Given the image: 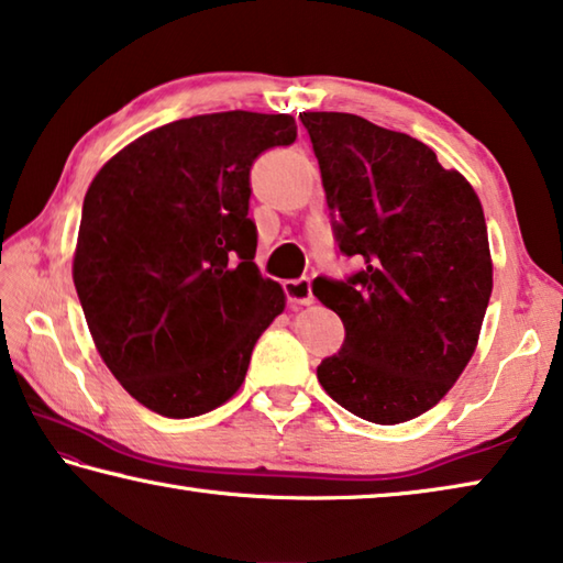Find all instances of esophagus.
<instances>
[{"instance_id":"1","label":"esophagus","mask_w":563,"mask_h":563,"mask_svg":"<svg viewBox=\"0 0 563 563\" xmlns=\"http://www.w3.org/2000/svg\"><path fill=\"white\" fill-rule=\"evenodd\" d=\"M285 295H288V300L292 305H312V300H316V295H312V285L308 278L285 283Z\"/></svg>"}]
</instances>
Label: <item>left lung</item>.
Here are the masks:
<instances>
[{"instance_id": "8db88e82", "label": "left lung", "mask_w": 563, "mask_h": 563, "mask_svg": "<svg viewBox=\"0 0 563 563\" xmlns=\"http://www.w3.org/2000/svg\"><path fill=\"white\" fill-rule=\"evenodd\" d=\"M345 255L365 268L312 292L338 312L345 345L318 379L375 424L432 409L464 373L492 295L487 221L460 170L407 133L340 111H302Z\"/></svg>"}]
</instances>
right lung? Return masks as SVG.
<instances>
[{"label": "right lung", "instance_id": "1", "mask_svg": "<svg viewBox=\"0 0 563 563\" xmlns=\"http://www.w3.org/2000/svg\"><path fill=\"white\" fill-rule=\"evenodd\" d=\"M295 136L290 113H201L144 133L93 176L74 285L101 360L151 412L186 419L228 402L285 310L253 263L247 174Z\"/></svg>", "mask_w": 563, "mask_h": 563}]
</instances>
